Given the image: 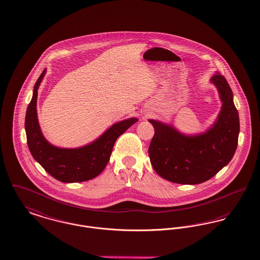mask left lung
Segmentation results:
<instances>
[{
	"label": "left lung",
	"mask_w": 260,
	"mask_h": 260,
	"mask_svg": "<svg viewBox=\"0 0 260 260\" xmlns=\"http://www.w3.org/2000/svg\"><path fill=\"white\" fill-rule=\"evenodd\" d=\"M222 108L213 125L198 136H185L174 126L149 120L154 137L148 154L155 172L172 183L198 184L210 180L232 160L238 146L240 119L226 78L211 77Z\"/></svg>",
	"instance_id": "1"
}]
</instances>
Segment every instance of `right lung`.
<instances>
[{
  "label": "right lung",
  "instance_id": "add662e5",
  "mask_svg": "<svg viewBox=\"0 0 260 260\" xmlns=\"http://www.w3.org/2000/svg\"><path fill=\"white\" fill-rule=\"evenodd\" d=\"M46 69L37 79L30 103L25 115L27 144L33 158L56 180L62 183H81L97 177L110 160L114 144L122 134L138 122L131 118L116 122L91 143L78 148H60L52 145L43 137L37 119L38 87Z\"/></svg>",
  "mask_w": 260,
  "mask_h": 260
}]
</instances>
